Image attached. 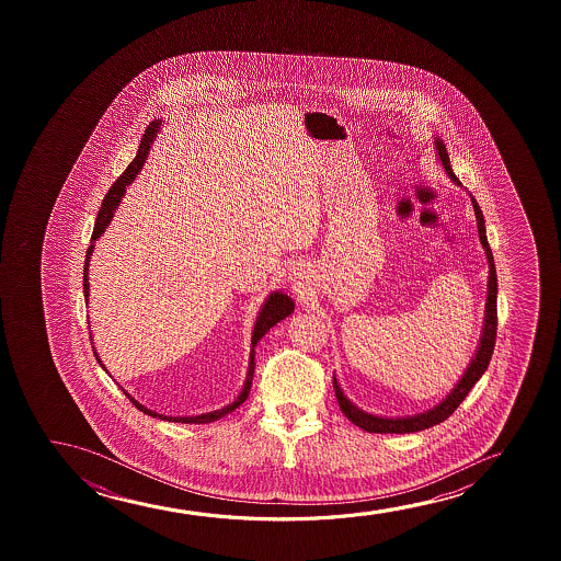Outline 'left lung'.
Wrapping results in <instances>:
<instances>
[{
    "instance_id": "8db88e82",
    "label": "left lung",
    "mask_w": 561,
    "mask_h": 561,
    "mask_svg": "<svg viewBox=\"0 0 561 561\" xmlns=\"http://www.w3.org/2000/svg\"><path fill=\"white\" fill-rule=\"evenodd\" d=\"M433 146L437 151V159L443 169H445L448 178L453 180L454 184L461 187V182L456 178L450 167V157L446 151V146L443 144V139L433 138ZM473 210H476L477 230H479V241L483 245L484 254H486V262H489V282H486V302H484V320L483 330H481V337L477 343L476 354L471 356L468 368L463 369L458 383L454 385L450 392L446 394L445 399L440 400L438 404L420 412L414 415H402V417H391V415H377L369 414L366 410L356 407L353 400L346 397L341 385H339L337 377L333 374V387H335V397H337L339 408L341 412L364 431L368 433H397V435H404V433H417V431L430 430L437 423L445 422L454 410L460 407L461 400L468 397V392L471 391V387L481 379L486 368H489V362H491L492 351H494V341H496V297H499V277H496V266H494V256H492L491 245H489V239H486V226H484V216L481 213V207L477 203L476 197L468 193Z\"/></svg>"
}]
</instances>
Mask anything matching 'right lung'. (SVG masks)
Instances as JSON below:
<instances>
[{
	"label": "right lung",
	"mask_w": 561,
	"mask_h": 561,
	"mask_svg": "<svg viewBox=\"0 0 561 561\" xmlns=\"http://www.w3.org/2000/svg\"><path fill=\"white\" fill-rule=\"evenodd\" d=\"M162 121L159 118H154L153 123L147 126L146 134H144V138L139 141L138 153L134 157V161L128 164V169L124 170L123 176L116 180L115 184L111 185V190H108L107 195H105V199L101 203L100 213H98V218H95V224H93V233H92V243L88 247V251H85V262H84V299L85 302L90 300V282H88V270H90V259H92L93 249H95V241L105 233V230L108 228V224L113 222V218H115L116 208L121 207V201H123L124 193H126V187L138 178L139 172L144 169V164H146L147 157H149V151H151V146H153L154 138H157V134L161 131ZM293 310H295V302H293L291 297L284 291H270L268 297L264 299L262 302L261 310H259V314H256V320H254L253 325V335H251V353H249V368H247L245 381H243V387H241V391L238 392V397L231 400L230 404H226V407L218 408V410H213V412H205V414L199 415H164L159 414V412H154V410H149V408L144 407V404H139L138 400L131 397L130 392L123 389L121 385V389H123L124 394L128 397V399L134 402V407L141 410L144 414L151 415V417H159V420H164V422H176V423H210L216 422V420H220L224 415L231 414L236 408L241 407L243 402H245L247 397H249V392H251V385H253V376H254V346L256 343L261 341L266 333H268L276 323L285 320L287 316H291ZM90 341H92L93 345V335L92 331H90ZM93 354H95V360L100 364L101 368L105 369L108 374V369L105 368V364L101 362L100 354L95 351V346H93Z\"/></svg>",
	"instance_id": "right-lung-1"
}]
</instances>
